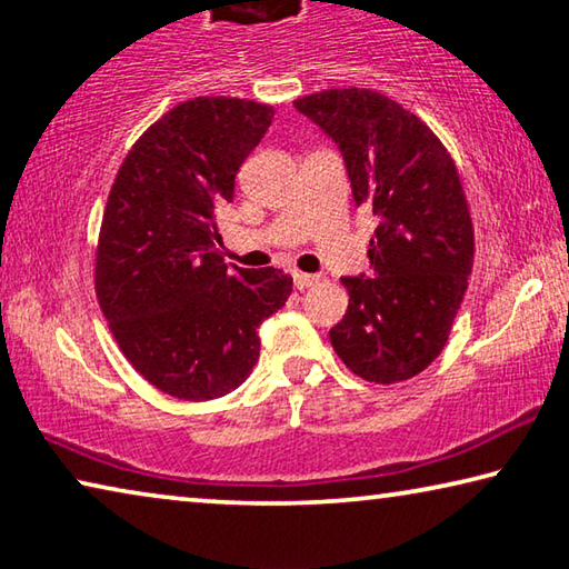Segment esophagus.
I'll return each mask as SVG.
<instances>
[{
    "instance_id": "esophagus-1",
    "label": "esophagus",
    "mask_w": 569,
    "mask_h": 569,
    "mask_svg": "<svg viewBox=\"0 0 569 569\" xmlns=\"http://www.w3.org/2000/svg\"><path fill=\"white\" fill-rule=\"evenodd\" d=\"M316 283H319V276L301 273V271L293 273V286L298 288V291H303V288H311V286H316Z\"/></svg>"
}]
</instances>
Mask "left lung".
Returning <instances> with one entry per match:
<instances>
[{"instance_id":"obj_1","label":"left lung","mask_w":569,"mask_h":569,"mask_svg":"<svg viewBox=\"0 0 569 569\" xmlns=\"http://www.w3.org/2000/svg\"><path fill=\"white\" fill-rule=\"evenodd\" d=\"M293 104L331 134L356 206L379 218L373 276L341 278L349 308L329 331L333 351L371 383L417 377L445 349L475 263L455 158L427 122L377 90H321Z\"/></svg>"}]
</instances>
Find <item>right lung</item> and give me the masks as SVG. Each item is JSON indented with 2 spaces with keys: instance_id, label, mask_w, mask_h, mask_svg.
<instances>
[{
  "instance_id": "obj_1",
  "label": "right lung",
  "mask_w": 569,
  "mask_h": 569,
  "mask_svg": "<svg viewBox=\"0 0 569 569\" xmlns=\"http://www.w3.org/2000/svg\"><path fill=\"white\" fill-rule=\"evenodd\" d=\"M273 120L271 104L192 98L134 140L104 206L94 293L132 369L182 401L248 379L258 329L293 291L278 268H228L216 208Z\"/></svg>"
}]
</instances>
